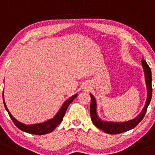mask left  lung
I'll list each match as a JSON object with an SVG mask.
<instances>
[{"mask_svg": "<svg viewBox=\"0 0 155 155\" xmlns=\"http://www.w3.org/2000/svg\"><path fill=\"white\" fill-rule=\"evenodd\" d=\"M142 67H143L144 74H145V82L147 88V100L146 102L145 106L142 110L140 114L135 119L130 120L125 122H111V121H105L102 120L97 116V102L94 97L90 94L91 96V105H90V114H91V119L93 124L98 127L99 129L102 130L105 133L107 134H119L124 132L128 131L138 125L142 119H143L146 113H147V107L151 102L152 94V72L146 61L143 58L141 60Z\"/></svg>", "mask_w": 155, "mask_h": 155, "instance_id": "1", "label": "left lung"}]
</instances>
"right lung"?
Wrapping results in <instances>:
<instances>
[{
    "instance_id": "right-lung-1",
    "label": "right lung",
    "mask_w": 155,
    "mask_h": 155,
    "mask_svg": "<svg viewBox=\"0 0 155 155\" xmlns=\"http://www.w3.org/2000/svg\"><path fill=\"white\" fill-rule=\"evenodd\" d=\"M78 97V94L73 95L72 97H71L70 98H69L68 100L66 101L63 104V105L61 106V107L60 108V110H58V112L57 113V114L52 119L48 120V121H45L43 123H40V124H30L27 125L23 124V123L20 122L19 121H17V119H15V118L12 116L11 113L9 112V110H8L7 107H6V103L4 102V98H3V104H4L5 108L7 110L8 115H9L10 118H11L12 121L14 122V124H15V126L17 127H18L19 129L21 130L22 131L25 132V133L34 134V135H45V134H48L51 133L52 131H53L55 127H56L58 125L60 124L61 122L63 120V118L64 115L66 114V111H67V108H68L69 105H70L71 102H72L76 97Z\"/></svg>"
}]
</instances>
